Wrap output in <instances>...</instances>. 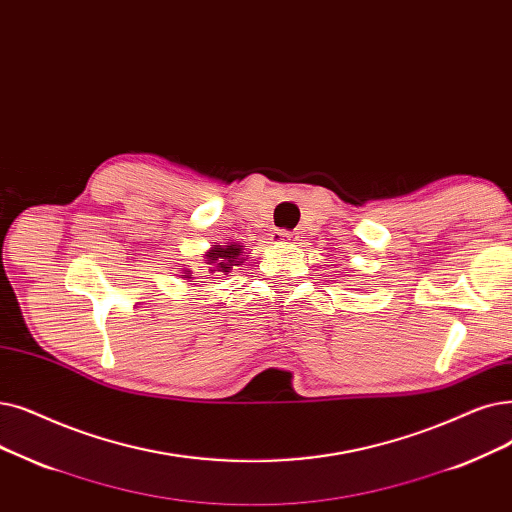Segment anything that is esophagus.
Masks as SVG:
<instances>
[{"instance_id": "esophagus-1", "label": "esophagus", "mask_w": 512, "mask_h": 512, "mask_svg": "<svg viewBox=\"0 0 512 512\" xmlns=\"http://www.w3.org/2000/svg\"><path fill=\"white\" fill-rule=\"evenodd\" d=\"M297 234L295 232H288V230H278V232H274L272 234V240H274V244H293V242H297Z\"/></svg>"}]
</instances>
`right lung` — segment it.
Segmentation results:
<instances>
[{
	"instance_id": "add662e5",
	"label": "right lung",
	"mask_w": 512,
	"mask_h": 512,
	"mask_svg": "<svg viewBox=\"0 0 512 512\" xmlns=\"http://www.w3.org/2000/svg\"><path fill=\"white\" fill-rule=\"evenodd\" d=\"M242 247L240 244H213V247L205 253V263H207V272L213 276L217 272H224L228 274L232 268H236V265L244 263V257H242ZM184 278H192V274L188 270H184Z\"/></svg>"
}]
</instances>
